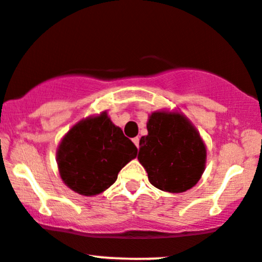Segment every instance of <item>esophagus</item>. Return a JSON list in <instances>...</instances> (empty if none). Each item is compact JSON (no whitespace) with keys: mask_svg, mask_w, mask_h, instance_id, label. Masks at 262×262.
<instances>
[{"mask_svg":"<svg viewBox=\"0 0 262 262\" xmlns=\"http://www.w3.org/2000/svg\"><path fill=\"white\" fill-rule=\"evenodd\" d=\"M133 143L137 145V148H139V138H138V137L133 139Z\"/></svg>","mask_w":262,"mask_h":262,"instance_id":"34e87169","label":"esophagus"}]
</instances>
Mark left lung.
<instances>
[{"instance_id": "left-lung-1", "label": "left lung", "mask_w": 262, "mask_h": 262, "mask_svg": "<svg viewBox=\"0 0 262 262\" xmlns=\"http://www.w3.org/2000/svg\"><path fill=\"white\" fill-rule=\"evenodd\" d=\"M148 136L139 140L138 161L148 180L161 191L181 193L200 181L206 166V145L198 130L178 112H154Z\"/></svg>"}]
</instances>
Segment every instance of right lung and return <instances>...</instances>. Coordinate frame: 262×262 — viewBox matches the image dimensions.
Wrapping results in <instances>:
<instances>
[{"mask_svg":"<svg viewBox=\"0 0 262 262\" xmlns=\"http://www.w3.org/2000/svg\"><path fill=\"white\" fill-rule=\"evenodd\" d=\"M137 152L134 143L103 112L80 120L65 134L56 161L69 188L82 196H95L117 181L118 173Z\"/></svg>","mask_w":262,"mask_h":262,"instance_id":"add662e5","label":"right lung"}]
</instances>
